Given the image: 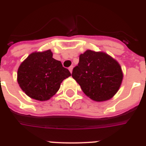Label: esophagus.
Returning a JSON list of instances; mask_svg holds the SVG:
<instances>
[{
	"mask_svg": "<svg viewBox=\"0 0 146 146\" xmlns=\"http://www.w3.org/2000/svg\"><path fill=\"white\" fill-rule=\"evenodd\" d=\"M73 66H71L69 67V70H70V73H72V71H73Z\"/></svg>",
	"mask_w": 146,
	"mask_h": 146,
	"instance_id": "1",
	"label": "esophagus"
}]
</instances>
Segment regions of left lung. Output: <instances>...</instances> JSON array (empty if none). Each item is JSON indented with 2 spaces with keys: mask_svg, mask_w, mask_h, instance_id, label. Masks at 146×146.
<instances>
[{
  "mask_svg": "<svg viewBox=\"0 0 146 146\" xmlns=\"http://www.w3.org/2000/svg\"><path fill=\"white\" fill-rule=\"evenodd\" d=\"M72 76L82 92L96 102L113 97L120 88L123 73L120 64L104 52L87 50L80 55V61Z\"/></svg>",
  "mask_w": 146,
  "mask_h": 146,
  "instance_id": "left-lung-1",
  "label": "left lung"
}]
</instances>
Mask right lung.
I'll return each instance as SVG.
<instances>
[{"label":"right lung","instance_id":"right-lung-1","mask_svg":"<svg viewBox=\"0 0 146 146\" xmlns=\"http://www.w3.org/2000/svg\"><path fill=\"white\" fill-rule=\"evenodd\" d=\"M50 50L29 55L17 71V81L22 90L33 99L47 101L54 96L63 80L71 76L54 59Z\"/></svg>","mask_w":146,"mask_h":146}]
</instances>
